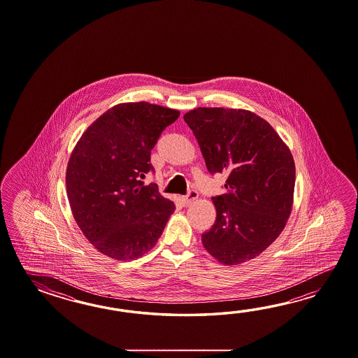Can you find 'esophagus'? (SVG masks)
I'll return each instance as SVG.
<instances>
[{"label": "esophagus", "instance_id": "34e87169", "mask_svg": "<svg viewBox=\"0 0 358 358\" xmlns=\"http://www.w3.org/2000/svg\"><path fill=\"white\" fill-rule=\"evenodd\" d=\"M198 197V192L197 190L192 189L188 192V194L187 196H182V203L184 206H188L189 203H192L194 199H197Z\"/></svg>", "mask_w": 358, "mask_h": 358}]
</instances>
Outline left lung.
Masks as SVG:
<instances>
[{"instance_id":"8db88e82","label":"left lung","mask_w":358,"mask_h":358,"mask_svg":"<svg viewBox=\"0 0 358 358\" xmlns=\"http://www.w3.org/2000/svg\"><path fill=\"white\" fill-rule=\"evenodd\" d=\"M211 174L227 173V193L213 198L216 220L202 244L225 265L257 257L292 213L296 166L274 128L248 110L198 107L184 115Z\"/></svg>"}]
</instances>
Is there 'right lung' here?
Returning a JSON list of instances; mask_svg holds the SVG:
<instances>
[{
  "label": "right lung",
  "instance_id": "obj_1",
  "mask_svg": "<svg viewBox=\"0 0 358 358\" xmlns=\"http://www.w3.org/2000/svg\"><path fill=\"white\" fill-rule=\"evenodd\" d=\"M180 113L148 102L119 103L78 141L66 168V192L78 227L96 250L117 261L143 256L157 243L173 201L157 185L151 150Z\"/></svg>",
  "mask_w": 358,
  "mask_h": 358
}]
</instances>
